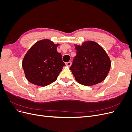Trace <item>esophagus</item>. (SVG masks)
I'll return each mask as SVG.
<instances>
[{"mask_svg":"<svg viewBox=\"0 0 132 132\" xmlns=\"http://www.w3.org/2000/svg\"><path fill=\"white\" fill-rule=\"evenodd\" d=\"M65 64L67 66H68V67H70L71 65V62H67L65 63Z\"/></svg>","mask_w":132,"mask_h":132,"instance_id":"obj_1","label":"esophagus"}]
</instances>
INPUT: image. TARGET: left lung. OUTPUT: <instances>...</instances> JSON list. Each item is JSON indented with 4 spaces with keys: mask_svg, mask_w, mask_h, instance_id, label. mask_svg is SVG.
<instances>
[{
    "mask_svg": "<svg viewBox=\"0 0 132 132\" xmlns=\"http://www.w3.org/2000/svg\"><path fill=\"white\" fill-rule=\"evenodd\" d=\"M77 55L70 68L79 84L92 86L104 80L109 73L111 63L104 49L94 41H86L75 45Z\"/></svg>",
    "mask_w": 132,
    "mask_h": 132,
    "instance_id": "8db88e82",
    "label": "left lung"
}]
</instances>
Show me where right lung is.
Returning a JSON list of instances; mask_svg holds the SVG:
<instances>
[{"label": "right lung", "mask_w": 132, "mask_h": 132, "mask_svg": "<svg viewBox=\"0 0 132 132\" xmlns=\"http://www.w3.org/2000/svg\"><path fill=\"white\" fill-rule=\"evenodd\" d=\"M58 44L50 39L35 43L25 54L22 68L27 80L33 84L45 86L56 80L65 63L57 51Z\"/></svg>", "instance_id": "add662e5"}]
</instances>
